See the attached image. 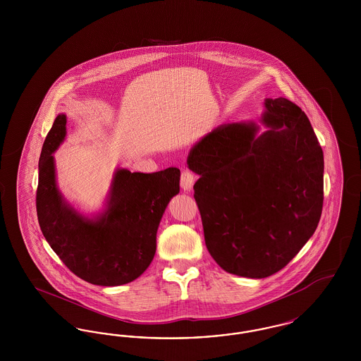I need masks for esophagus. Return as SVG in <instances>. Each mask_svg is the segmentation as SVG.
Listing matches in <instances>:
<instances>
[{"label": "esophagus", "mask_w": 361, "mask_h": 361, "mask_svg": "<svg viewBox=\"0 0 361 361\" xmlns=\"http://www.w3.org/2000/svg\"><path fill=\"white\" fill-rule=\"evenodd\" d=\"M195 174L189 171H184L181 173V188L184 190H190L193 188V183H195Z\"/></svg>", "instance_id": "1"}]
</instances>
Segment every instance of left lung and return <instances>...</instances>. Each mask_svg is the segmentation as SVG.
Instances as JSON below:
<instances>
[{"label": "left lung", "instance_id": "8db88e82", "mask_svg": "<svg viewBox=\"0 0 361 361\" xmlns=\"http://www.w3.org/2000/svg\"><path fill=\"white\" fill-rule=\"evenodd\" d=\"M255 123H227L189 153L207 249L228 274L264 279L283 269L314 234L324 206V152L306 114L265 100Z\"/></svg>", "mask_w": 361, "mask_h": 361}]
</instances>
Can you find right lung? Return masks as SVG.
Returning <instances> with one entry per match:
<instances>
[{
	"label": "right lung",
	"instance_id": "1",
	"mask_svg": "<svg viewBox=\"0 0 361 361\" xmlns=\"http://www.w3.org/2000/svg\"><path fill=\"white\" fill-rule=\"evenodd\" d=\"M66 135V116L58 115L39 159L36 212L40 230L70 271L94 286L127 284L142 275L155 255L159 221L180 192V169L115 174L108 208L86 219L68 206L55 184L52 153Z\"/></svg>",
	"mask_w": 361,
	"mask_h": 361
}]
</instances>
